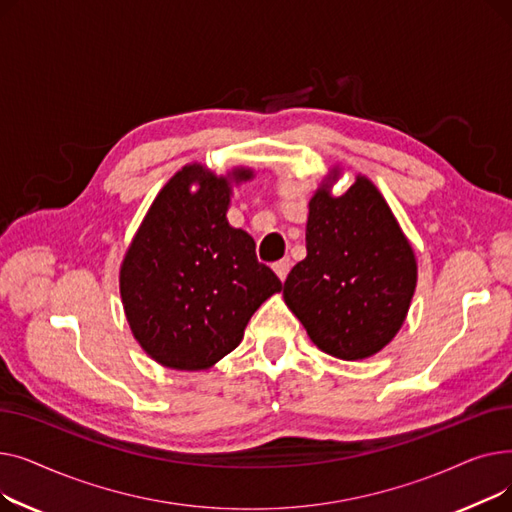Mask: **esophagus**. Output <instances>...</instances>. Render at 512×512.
<instances>
[{
  "mask_svg": "<svg viewBox=\"0 0 512 512\" xmlns=\"http://www.w3.org/2000/svg\"><path fill=\"white\" fill-rule=\"evenodd\" d=\"M274 272H276V276L284 282L286 276H288V272H290V259H280V261H276V263H274Z\"/></svg>",
  "mask_w": 512,
  "mask_h": 512,
  "instance_id": "34e87169",
  "label": "esophagus"
}]
</instances>
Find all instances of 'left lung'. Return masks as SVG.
<instances>
[{"mask_svg": "<svg viewBox=\"0 0 512 512\" xmlns=\"http://www.w3.org/2000/svg\"><path fill=\"white\" fill-rule=\"evenodd\" d=\"M338 168L309 201L307 257L292 267L282 294L321 351L367 359L396 336L417 286V259L375 184L357 176L330 193Z\"/></svg>", "mask_w": 512, "mask_h": 512, "instance_id": "left-lung-1", "label": "left lung"}]
</instances>
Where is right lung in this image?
<instances>
[{
	"label": "right lung",
	"mask_w": 512,
	"mask_h": 512,
	"mask_svg": "<svg viewBox=\"0 0 512 512\" xmlns=\"http://www.w3.org/2000/svg\"><path fill=\"white\" fill-rule=\"evenodd\" d=\"M184 166L161 188L120 267V297L132 336L159 365L199 371L232 353L251 315L282 282L257 261L255 240L226 220L232 182ZM198 191L193 192L192 186Z\"/></svg>",
	"instance_id": "add662e5"
}]
</instances>
